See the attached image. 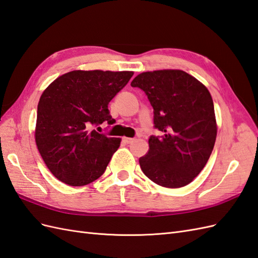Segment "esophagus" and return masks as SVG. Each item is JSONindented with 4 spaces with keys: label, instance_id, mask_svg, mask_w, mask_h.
Instances as JSON below:
<instances>
[{
    "label": "esophagus",
    "instance_id": "34e87169",
    "mask_svg": "<svg viewBox=\"0 0 258 258\" xmlns=\"http://www.w3.org/2000/svg\"><path fill=\"white\" fill-rule=\"evenodd\" d=\"M123 142L126 144H131L134 142V138H130V137H123Z\"/></svg>",
    "mask_w": 258,
    "mask_h": 258
}]
</instances>
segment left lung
<instances>
[{
  "label": "left lung",
  "instance_id": "left-lung-1",
  "mask_svg": "<svg viewBox=\"0 0 258 258\" xmlns=\"http://www.w3.org/2000/svg\"><path fill=\"white\" fill-rule=\"evenodd\" d=\"M147 95L155 127L149 150L140 158L144 174L163 187L185 186L201 173L214 149L217 122L206 86L181 70L144 72L131 83Z\"/></svg>",
  "mask_w": 258,
  "mask_h": 258
}]
</instances>
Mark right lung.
I'll return each mask as SVG.
<instances>
[{
    "instance_id": "1",
    "label": "right lung",
    "mask_w": 258,
    "mask_h": 258,
    "mask_svg": "<svg viewBox=\"0 0 258 258\" xmlns=\"http://www.w3.org/2000/svg\"><path fill=\"white\" fill-rule=\"evenodd\" d=\"M134 72L72 71L44 89L38 103L35 140L45 166L70 186L96 181L120 147L121 138L89 130L113 124L109 102Z\"/></svg>"
}]
</instances>
